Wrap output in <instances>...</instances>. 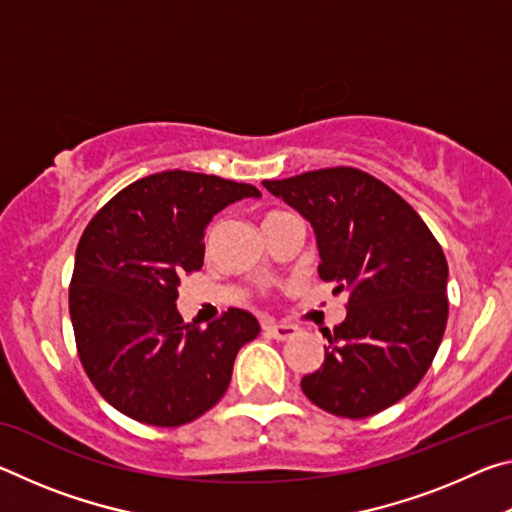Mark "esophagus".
I'll list each match as a JSON object with an SVG mask.
<instances>
[{
    "instance_id": "34e87169",
    "label": "esophagus",
    "mask_w": 512,
    "mask_h": 512,
    "mask_svg": "<svg viewBox=\"0 0 512 512\" xmlns=\"http://www.w3.org/2000/svg\"><path fill=\"white\" fill-rule=\"evenodd\" d=\"M264 332L268 336H273V339H277V341H289L298 334V327L291 323H266Z\"/></svg>"
}]
</instances>
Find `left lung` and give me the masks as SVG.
Segmentation results:
<instances>
[{
	"mask_svg": "<svg viewBox=\"0 0 512 512\" xmlns=\"http://www.w3.org/2000/svg\"><path fill=\"white\" fill-rule=\"evenodd\" d=\"M316 232L318 275L350 291L348 316L325 332V361L302 393L341 418L400 402L429 370L447 325V259L420 214L354 167L264 180Z\"/></svg>",
	"mask_w": 512,
	"mask_h": 512,
	"instance_id": "8db88e82",
	"label": "left lung"
}]
</instances>
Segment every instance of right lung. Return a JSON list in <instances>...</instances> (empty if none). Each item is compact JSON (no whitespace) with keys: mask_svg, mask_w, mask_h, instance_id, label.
I'll return each mask as SVG.
<instances>
[{"mask_svg":"<svg viewBox=\"0 0 512 512\" xmlns=\"http://www.w3.org/2000/svg\"><path fill=\"white\" fill-rule=\"evenodd\" d=\"M259 189L219 176L162 171L135 180L94 214L76 246L69 316L76 350L103 400L153 427H180L221 400L257 318L228 309L185 323L180 277L203 266L216 212Z\"/></svg>","mask_w":512,"mask_h":512,"instance_id":"1","label":"right lung"}]
</instances>
